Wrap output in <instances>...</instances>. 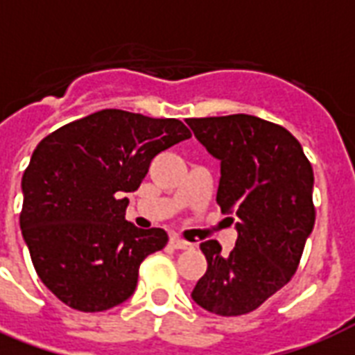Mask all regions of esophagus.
Here are the masks:
<instances>
[{"instance_id": "1", "label": "esophagus", "mask_w": 355, "mask_h": 355, "mask_svg": "<svg viewBox=\"0 0 355 355\" xmlns=\"http://www.w3.org/2000/svg\"><path fill=\"white\" fill-rule=\"evenodd\" d=\"M171 245L178 250H186V248H191V243L189 241H184L180 237H171Z\"/></svg>"}]
</instances>
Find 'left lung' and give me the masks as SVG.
<instances>
[{
  "label": "left lung",
  "mask_w": 355,
  "mask_h": 355,
  "mask_svg": "<svg viewBox=\"0 0 355 355\" xmlns=\"http://www.w3.org/2000/svg\"><path fill=\"white\" fill-rule=\"evenodd\" d=\"M186 123L221 162L217 205L237 217L230 254L216 239L200 243L208 269L191 298L221 317L250 313L297 272L315 225L313 169L298 139L276 123L248 114Z\"/></svg>",
  "instance_id": "8db88e82"
}]
</instances>
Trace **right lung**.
Returning <instances> with one entry per match:
<instances>
[{"label":"right lung","instance_id":"obj_1","mask_svg":"<svg viewBox=\"0 0 355 355\" xmlns=\"http://www.w3.org/2000/svg\"><path fill=\"white\" fill-rule=\"evenodd\" d=\"M191 138L178 119L107 108L42 139L21 177L19 228L38 278L85 313L125 302L139 265L167 245L162 228L125 219L128 199L162 150Z\"/></svg>","mask_w":355,"mask_h":355}]
</instances>
